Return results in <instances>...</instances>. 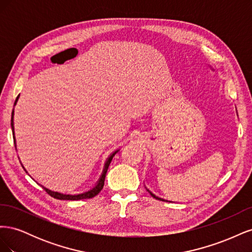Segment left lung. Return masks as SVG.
<instances>
[{"mask_svg": "<svg viewBox=\"0 0 252 252\" xmlns=\"http://www.w3.org/2000/svg\"><path fill=\"white\" fill-rule=\"evenodd\" d=\"M147 189V188H146ZM147 191L151 194V196H154L155 197V199H157V200H159V201H164V202H171V201H168V200H165V199H162V197H158V196H157L156 194H154V193H152L151 191H150V190L149 189H147Z\"/></svg>", "mask_w": 252, "mask_h": 252, "instance_id": "left-lung-1", "label": "left lung"}]
</instances>
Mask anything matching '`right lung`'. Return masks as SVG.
I'll list each match as a JSON object with an SVG mask.
<instances>
[{
  "mask_svg": "<svg viewBox=\"0 0 252 252\" xmlns=\"http://www.w3.org/2000/svg\"><path fill=\"white\" fill-rule=\"evenodd\" d=\"M19 96L20 94L17 96V100L16 102H14V106H16L18 100H19ZM13 114H14V110H12V113H11V128H12V135H13V141H14V146L17 147L16 145V136H14V126H13ZM120 149L113 151L112 154L107 158V159H106L105 162V165H104V169H103V172L101 174L100 179H98V181L96 182V184L93 187L90 188L89 190H87V191H84V192H81V193H75V194H68V193H62V192H59V191H53V190H50L46 187H44V190H46V192L51 195L52 197H55V199H58V200H68V201H78V200H84V199H91V197L95 196L98 192L101 191V190L103 189V186H104V182H105V177H106V172H107L108 170V167L112 161V158L114 157V155L117 154V152L119 151ZM24 168V167H23Z\"/></svg>",
  "mask_w": 252,
  "mask_h": 252,
  "instance_id": "right-lung-1",
  "label": "right lung"
}]
</instances>
